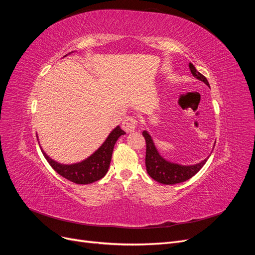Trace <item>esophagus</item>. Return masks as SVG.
<instances>
[{"label": "esophagus", "instance_id": "esophagus-1", "mask_svg": "<svg viewBox=\"0 0 255 255\" xmlns=\"http://www.w3.org/2000/svg\"><path fill=\"white\" fill-rule=\"evenodd\" d=\"M121 127L127 133L134 132L136 127H137V120L134 117H127V118H125V120H123Z\"/></svg>", "mask_w": 255, "mask_h": 255}]
</instances>
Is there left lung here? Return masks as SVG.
Instances as JSON below:
<instances>
[{"instance_id": "8db88e82", "label": "left lung", "mask_w": 255, "mask_h": 255, "mask_svg": "<svg viewBox=\"0 0 255 255\" xmlns=\"http://www.w3.org/2000/svg\"><path fill=\"white\" fill-rule=\"evenodd\" d=\"M189 69L192 75H194L196 79L202 81L207 85L208 87H210V84H208L205 76L202 75L200 72H198L196 70L195 66L191 63H189ZM142 135L144 137L145 143H146V150H145L146 172H148V174L154 181H156L160 184L173 185V184H179L189 180L190 177L194 176L200 169L204 166V164L206 163V160L208 158V157L205 158L199 164L189 165V166L171 163V161H168L158 153L157 149L155 148V144L153 142L152 137L148 132H146V130H143Z\"/></svg>"}]
</instances>
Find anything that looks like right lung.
Returning a JSON list of instances; mask_svg holds the SVG:
<instances>
[{"label":"right lung","mask_w":255,"mask_h":255,"mask_svg":"<svg viewBox=\"0 0 255 255\" xmlns=\"http://www.w3.org/2000/svg\"><path fill=\"white\" fill-rule=\"evenodd\" d=\"M125 134L126 132L122 130L119 126L116 127L109 137L106 138V140L94 154H91L88 158L84 159L81 163L72 165L59 164L57 161L50 158L41 149V146L40 149L43 156L48 160V163L59 175L64 176L65 179L73 183L85 185L101 180L106 172L109 171L115 143L121 135Z\"/></svg>","instance_id":"1"}]
</instances>
